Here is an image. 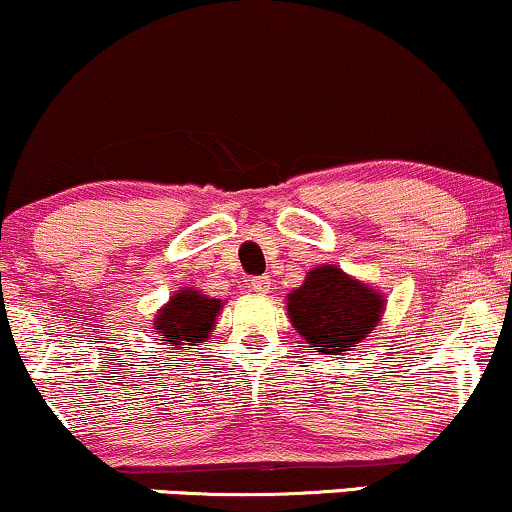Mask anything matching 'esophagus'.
<instances>
[{"instance_id":"34e87169","label":"esophagus","mask_w":512,"mask_h":512,"mask_svg":"<svg viewBox=\"0 0 512 512\" xmlns=\"http://www.w3.org/2000/svg\"><path fill=\"white\" fill-rule=\"evenodd\" d=\"M269 286H272L269 276H255V279H250V289L255 293H267Z\"/></svg>"}]
</instances>
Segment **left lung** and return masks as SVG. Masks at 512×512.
<instances>
[{
	"label": "left lung",
	"mask_w": 512,
	"mask_h": 512,
	"mask_svg": "<svg viewBox=\"0 0 512 512\" xmlns=\"http://www.w3.org/2000/svg\"><path fill=\"white\" fill-rule=\"evenodd\" d=\"M291 325L320 354L354 351L378 327L385 296L337 264H320L286 296Z\"/></svg>",
	"instance_id": "1"
}]
</instances>
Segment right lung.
<instances>
[{
  "instance_id": "right-lung-1",
  "label": "right lung",
  "mask_w": 512,
  "mask_h": 512,
  "mask_svg": "<svg viewBox=\"0 0 512 512\" xmlns=\"http://www.w3.org/2000/svg\"><path fill=\"white\" fill-rule=\"evenodd\" d=\"M221 308V298H211L192 286H185V289L175 291L170 301L158 310L154 330L170 349H190L211 337Z\"/></svg>"
}]
</instances>
